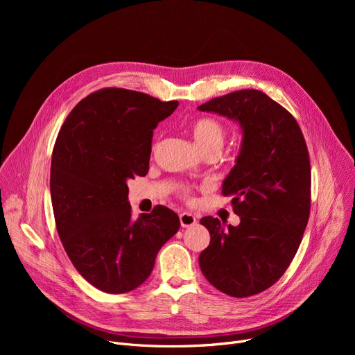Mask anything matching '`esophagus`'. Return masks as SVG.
<instances>
[{"mask_svg": "<svg viewBox=\"0 0 355 355\" xmlns=\"http://www.w3.org/2000/svg\"><path fill=\"white\" fill-rule=\"evenodd\" d=\"M180 223H181L182 227H190V226L196 225L197 218H196V216L191 214V213H181V214H180Z\"/></svg>", "mask_w": 355, "mask_h": 355, "instance_id": "1", "label": "esophagus"}]
</instances>
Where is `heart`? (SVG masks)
I'll list each match as a JSON object with an SVG mask.
<instances>
[{"instance_id": "obj_1", "label": "heart", "mask_w": 355, "mask_h": 355, "mask_svg": "<svg viewBox=\"0 0 355 355\" xmlns=\"http://www.w3.org/2000/svg\"><path fill=\"white\" fill-rule=\"evenodd\" d=\"M190 129L201 153L206 151V149H217V151H220L227 135L225 125L214 118L207 116L194 119L190 123Z\"/></svg>"}]
</instances>
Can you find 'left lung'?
I'll list each match as a JSON object with an SVG mask.
<instances>
[{
	"instance_id": "8db88e82",
	"label": "left lung",
	"mask_w": 355,
	"mask_h": 355,
	"mask_svg": "<svg viewBox=\"0 0 355 355\" xmlns=\"http://www.w3.org/2000/svg\"><path fill=\"white\" fill-rule=\"evenodd\" d=\"M240 123L243 142L223 182L239 226L202 217L210 245L198 262L223 293L246 297L279 281L300 248L311 210V162L302 130L266 93L245 89L198 106Z\"/></svg>"
}]
</instances>
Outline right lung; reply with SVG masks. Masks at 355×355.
Segmentation results:
<instances>
[{"label":"right lung","instance_id":"right-lung-1","mask_svg":"<svg viewBox=\"0 0 355 355\" xmlns=\"http://www.w3.org/2000/svg\"><path fill=\"white\" fill-rule=\"evenodd\" d=\"M178 102L105 87L71 109L51 155L55 229L73 266L106 293H126L151 275L158 250L180 229L164 206L132 220L128 181L149 170L153 132Z\"/></svg>","mask_w":355,"mask_h":355}]
</instances>
